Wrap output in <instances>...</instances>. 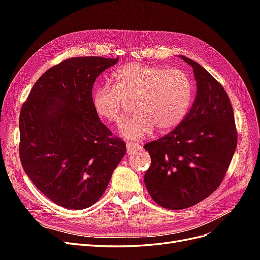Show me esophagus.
<instances>
[{
  "label": "esophagus",
  "instance_id": "obj_1",
  "mask_svg": "<svg viewBox=\"0 0 260 260\" xmlns=\"http://www.w3.org/2000/svg\"><path fill=\"white\" fill-rule=\"evenodd\" d=\"M140 148H141V146H140L139 144H136V143H131V142L127 143V153H128V155L132 154L133 152L138 151V149H140Z\"/></svg>",
  "mask_w": 260,
  "mask_h": 260
}]
</instances>
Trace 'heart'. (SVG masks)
<instances>
[{
  "label": "heart",
  "mask_w": 260,
  "mask_h": 260,
  "mask_svg": "<svg viewBox=\"0 0 260 260\" xmlns=\"http://www.w3.org/2000/svg\"><path fill=\"white\" fill-rule=\"evenodd\" d=\"M114 85L95 89L92 104L96 114L120 125L127 118L129 104L137 115L120 129L129 140H142L157 128L158 132L175 129L184 119L193 99V84L185 72L177 68L130 64L118 68Z\"/></svg>",
  "instance_id": "heart-1"
}]
</instances>
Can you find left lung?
I'll return each instance as SVG.
<instances>
[{
	"label": "left lung",
	"mask_w": 260,
	"mask_h": 260,
	"mask_svg": "<svg viewBox=\"0 0 260 260\" xmlns=\"http://www.w3.org/2000/svg\"><path fill=\"white\" fill-rule=\"evenodd\" d=\"M192 66L196 98L181 123L144 145L151 166L144 183L167 209H185L207 199L221 184L238 144L233 108L223 86L198 62Z\"/></svg>",
	"instance_id": "left-lung-1"
}]
</instances>
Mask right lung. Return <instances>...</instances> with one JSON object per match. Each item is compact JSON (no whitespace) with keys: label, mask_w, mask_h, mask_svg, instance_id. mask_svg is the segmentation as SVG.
I'll list each match as a JSON object with an SVG mask.
<instances>
[{"label":"right lung","mask_w":260,"mask_h":260,"mask_svg":"<svg viewBox=\"0 0 260 260\" xmlns=\"http://www.w3.org/2000/svg\"><path fill=\"white\" fill-rule=\"evenodd\" d=\"M118 60L100 56L62 60L39 78L21 106V166L56 205L84 209L95 204L127 152L92 104L96 78Z\"/></svg>","instance_id":"obj_1"}]
</instances>
